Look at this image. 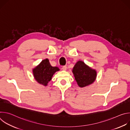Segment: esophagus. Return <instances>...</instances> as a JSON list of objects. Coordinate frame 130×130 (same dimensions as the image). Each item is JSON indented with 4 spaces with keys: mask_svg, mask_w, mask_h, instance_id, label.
I'll use <instances>...</instances> for the list:
<instances>
[{
    "mask_svg": "<svg viewBox=\"0 0 130 130\" xmlns=\"http://www.w3.org/2000/svg\"><path fill=\"white\" fill-rule=\"evenodd\" d=\"M62 69L63 70H67V67L66 66H63V67H62Z\"/></svg>",
    "mask_w": 130,
    "mask_h": 130,
    "instance_id": "34e87169",
    "label": "esophagus"
}]
</instances>
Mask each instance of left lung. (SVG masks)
I'll return each instance as SVG.
<instances>
[{
	"label": "left lung",
	"mask_w": 130,
	"mask_h": 130,
	"mask_svg": "<svg viewBox=\"0 0 130 130\" xmlns=\"http://www.w3.org/2000/svg\"><path fill=\"white\" fill-rule=\"evenodd\" d=\"M75 79L80 87H84L93 83L96 79L97 71L82 61H78L72 69Z\"/></svg>",
	"instance_id": "left-lung-1"
}]
</instances>
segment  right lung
I'll use <instances>...</instances> for the list:
<instances>
[{
	"label": "right lung",
	"instance_id": "right-lung-1",
	"mask_svg": "<svg viewBox=\"0 0 130 130\" xmlns=\"http://www.w3.org/2000/svg\"><path fill=\"white\" fill-rule=\"evenodd\" d=\"M60 70L58 67H52L48 59L42 61L32 69L33 75L35 80L39 84L45 86L52 79L54 74Z\"/></svg>",
	"mask_w": 130,
	"mask_h": 130
}]
</instances>
